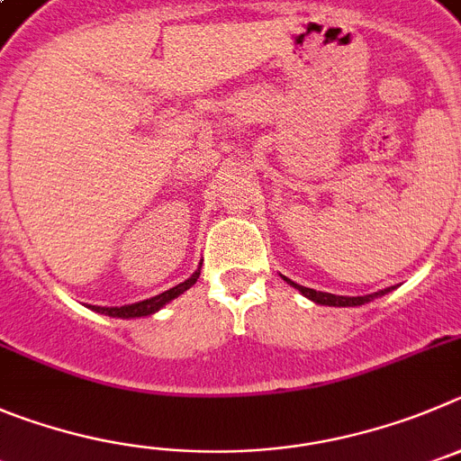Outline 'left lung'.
I'll list each match as a JSON object with an SVG mask.
<instances>
[{"instance_id":"8db88e82","label":"left lung","mask_w":461,"mask_h":461,"mask_svg":"<svg viewBox=\"0 0 461 461\" xmlns=\"http://www.w3.org/2000/svg\"><path fill=\"white\" fill-rule=\"evenodd\" d=\"M282 277H285V276H282ZM285 280H287L294 289H298V292H301L303 296L310 298V301L319 303V305H333V308H356V305H365V303L375 301V298L384 296V294H388V292H393V289H395V287L379 289V292L365 294V296H335V294L314 292V289H310V287H301V285L292 282V280H289V277H285Z\"/></svg>"}]
</instances>
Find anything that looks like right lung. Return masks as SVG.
<instances>
[{"instance_id": "obj_1", "label": "right lung", "mask_w": 461, "mask_h": 461, "mask_svg": "<svg viewBox=\"0 0 461 461\" xmlns=\"http://www.w3.org/2000/svg\"><path fill=\"white\" fill-rule=\"evenodd\" d=\"M200 268H202V264H200ZM200 268H197V271H194L185 282H179L176 287L167 289V292L158 294V296L147 298V301L131 303V305H119V308H101V305H86V308H91L94 312H98V314H105V317H117V319L149 317V314L158 312V310L163 308V305H167L169 301H174V298H179L184 292H188L194 282H197V277H200Z\"/></svg>"}]
</instances>
